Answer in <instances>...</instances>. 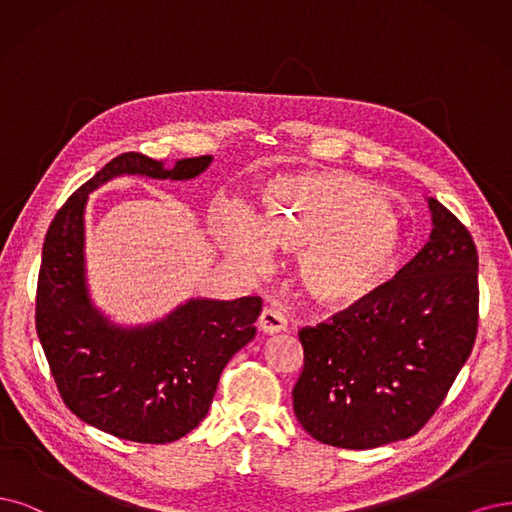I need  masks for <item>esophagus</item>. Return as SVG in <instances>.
I'll return each mask as SVG.
<instances>
[{
    "label": "esophagus",
    "instance_id": "1",
    "mask_svg": "<svg viewBox=\"0 0 512 512\" xmlns=\"http://www.w3.org/2000/svg\"><path fill=\"white\" fill-rule=\"evenodd\" d=\"M259 329L266 335H276L287 329V318L276 308H266L259 316Z\"/></svg>",
    "mask_w": 512,
    "mask_h": 512
}]
</instances>
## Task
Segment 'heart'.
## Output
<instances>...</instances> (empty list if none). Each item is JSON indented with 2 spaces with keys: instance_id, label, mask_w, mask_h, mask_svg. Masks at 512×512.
I'll return each mask as SVG.
<instances>
[{
  "instance_id": "b5f03b06",
  "label": "heart",
  "mask_w": 512,
  "mask_h": 512,
  "mask_svg": "<svg viewBox=\"0 0 512 512\" xmlns=\"http://www.w3.org/2000/svg\"><path fill=\"white\" fill-rule=\"evenodd\" d=\"M219 242L251 274L266 272L270 246L299 253L301 289L329 312L361 308L384 293L409 253L407 230L384 189L339 170L270 179L261 189L257 225L225 219Z\"/></svg>"
}]
</instances>
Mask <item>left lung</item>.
<instances>
[{"label": "left lung", "mask_w": 512, "mask_h": 512, "mask_svg": "<svg viewBox=\"0 0 512 512\" xmlns=\"http://www.w3.org/2000/svg\"><path fill=\"white\" fill-rule=\"evenodd\" d=\"M424 249L369 304L299 331V424L320 443L373 449L409 439L443 403L477 337L479 255L466 227L426 198Z\"/></svg>", "instance_id": "obj_1"}]
</instances>
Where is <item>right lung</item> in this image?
<instances>
[{
	"label": "right lung",
	"instance_id": "right-lung-1",
	"mask_svg": "<svg viewBox=\"0 0 512 512\" xmlns=\"http://www.w3.org/2000/svg\"><path fill=\"white\" fill-rule=\"evenodd\" d=\"M213 156L175 164L128 151L105 164L50 223L35 299V329L65 405L118 439L170 443L194 430L230 358L255 337L259 297H192L143 325H120L94 306L86 274L88 196L126 175L187 181Z\"/></svg>",
	"mask_w": 512,
	"mask_h": 512
}]
</instances>
